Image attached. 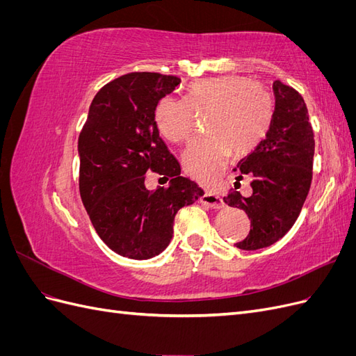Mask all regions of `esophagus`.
Returning <instances> with one entry per match:
<instances>
[{
    "label": "esophagus",
    "mask_w": 356,
    "mask_h": 356,
    "mask_svg": "<svg viewBox=\"0 0 356 356\" xmlns=\"http://www.w3.org/2000/svg\"><path fill=\"white\" fill-rule=\"evenodd\" d=\"M200 202L207 207L212 208V209H221L224 208V202L221 197L212 195V193H204V195L200 197Z\"/></svg>",
    "instance_id": "1"
}]
</instances>
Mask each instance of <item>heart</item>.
<instances>
[{
	"label": "heart",
	"mask_w": 356,
	"mask_h": 356,
	"mask_svg": "<svg viewBox=\"0 0 356 356\" xmlns=\"http://www.w3.org/2000/svg\"><path fill=\"white\" fill-rule=\"evenodd\" d=\"M197 113H208L209 134L186 149L182 161L197 182L212 186L232 149L243 154L261 141L272 122L273 98L266 86L242 75L200 80L188 86L187 98L165 96L159 101L157 131L170 143H186L196 132Z\"/></svg>",
	"instance_id": "1"
}]
</instances>
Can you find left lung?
<instances>
[{
    "label": "left lung",
    "mask_w": 356,
    "mask_h": 356,
    "mask_svg": "<svg viewBox=\"0 0 356 356\" xmlns=\"http://www.w3.org/2000/svg\"><path fill=\"white\" fill-rule=\"evenodd\" d=\"M275 111L264 139L243 157L234 172L252 177L251 196L233 191L224 197L232 208L243 209L251 220L239 250L255 251L282 239L293 227L309 195L315 139L301 95L289 86L273 83Z\"/></svg>",
    "instance_id": "obj_1"
}]
</instances>
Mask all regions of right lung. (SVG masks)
Returning <instances> with one entry per match:
<instances>
[{
	"mask_svg": "<svg viewBox=\"0 0 356 356\" xmlns=\"http://www.w3.org/2000/svg\"><path fill=\"white\" fill-rule=\"evenodd\" d=\"M181 79L157 72L122 75L96 93L79 136L80 195L96 233L122 257L148 260L166 250L177 212L203 196L195 181L181 177L178 160L154 122L159 101ZM153 170L170 187L149 192Z\"/></svg>",
	"mask_w": 356,
	"mask_h": 356,
	"instance_id": "add662e5",
	"label": "right lung"
}]
</instances>
